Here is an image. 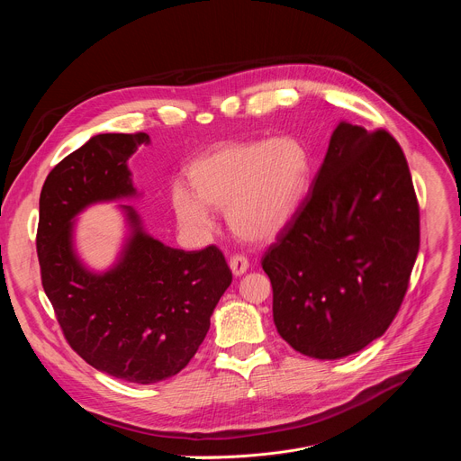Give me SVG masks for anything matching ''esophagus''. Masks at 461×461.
I'll list each match as a JSON object with an SVG mask.
<instances>
[{
  "mask_svg": "<svg viewBox=\"0 0 461 461\" xmlns=\"http://www.w3.org/2000/svg\"><path fill=\"white\" fill-rule=\"evenodd\" d=\"M230 268H231V272H233L235 277H240V276L246 274V270L249 268V262H248V258L242 257V255H233V257L230 258Z\"/></svg>",
  "mask_w": 461,
  "mask_h": 461,
  "instance_id": "34e87169",
  "label": "esophagus"
}]
</instances>
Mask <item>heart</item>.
<instances>
[{
	"label": "heart",
	"instance_id": "obj_1",
	"mask_svg": "<svg viewBox=\"0 0 461 461\" xmlns=\"http://www.w3.org/2000/svg\"><path fill=\"white\" fill-rule=\"evenodd\" d=\"M312 166L310 148L295 135L226 142L191 164V187H173V212L185 231L204 235L215 226L212 208L226 210L237 237L267 242L281 235L301 210Z\"/></svg>",
	"mask_w": 461,
	"mask_h": 461
}]
</instances>
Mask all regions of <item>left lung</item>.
I'll return each mask as SVG.
<instances>
[{"instance_id":"obj_1","label":"left lung","mask_w":461,"mask_h":461,"mask_svg":"<svg viewBox=\"0 0 461 461\" xmlns=\"http://www.w3.org/2000/svg\"><path fill=\"white\" fill-rule=\"evenodd\" d=\"M420 249V206L390 133L339 122L312 189L262 257L274 322L297 352L341 359L396 317Z\"/></svg>"}]
</instances>
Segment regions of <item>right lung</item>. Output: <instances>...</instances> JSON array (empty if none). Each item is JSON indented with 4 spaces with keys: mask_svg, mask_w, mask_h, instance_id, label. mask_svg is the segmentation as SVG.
<instances>
[{
    "mask_svg": "<svg viewBox=\"0 0 461 461\" xmlns=\"http://www.w3.org/2000/svg\"><path fill=\"white\" fill-rule=\"evenodd\" d=\"M146 144V133H104L65 157L41 187L36 235L41 285L65 339L96 370L139 384L173 377L191 361L231 285L217 246H166L131 206H122L129 235L114 265L96 274L80 260L77 215L137 194L127 160Z\"/></svg>",
    "mask_w": 461,
    "mask_h": 461,
    "instance_id": "obj_1",
    "label": "right lung"
}]
</instances>
